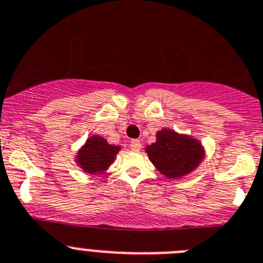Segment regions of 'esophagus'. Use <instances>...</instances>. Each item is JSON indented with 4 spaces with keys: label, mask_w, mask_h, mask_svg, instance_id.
<instances>
[{
    "label": "esophagus",
    "mask_w": 263,
    "mask_h": 263,
    "mask_svg": "<svg viewBox=\"0 0 263 263\" xmlns=\"http://www.w3.org/2000/svg\"><path fill=\"white\" fill-rule=\"evenodd\" d=\"M129 146H131L132 151H135V152H139L141 148V143L139 140H132L131 144H129Z\"/></svg>",
    "instance_id": "1"
}]
</instances>
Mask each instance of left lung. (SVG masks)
Returning a JSON list of instances; mask_svg holds the SVG:
<instances>
[{
	"instance_id": "obj_1",
	"label": "left lung",
	"mask_w": 263,
	"mask_h": 263,
	"mask_svg": "<svg viewBox=\"0 0 263 263\" xmlns=\"http://www.w3.org/2000/svg\"><path fill=\"white\" fill-rule=\"evenodd\" d=\"M145 153L156 169L170 179H178L193 173L205 157L203 144L196 137L162 128L156 141L145 146Z\"/></svg>"
}]
</instances>
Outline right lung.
<instances>
[{
    "mask_svg": "<svg viewBox=\"0 0 263 263\" xmlns=\"http://www.w3.org/2000/svg\"><path fill=\"white\" fill-rule=\"evenodd\" d=\"M120 148V145L108 144L105 137L93 135L87 137L84 145L77 151L74 161L77 166L87 174H105L117 158Z\"/></svg>",
    "mask_w": 263,
    "mask_h": 263,
    "instance_id": "1",
    "label": "right lung"
}]
</instances>
